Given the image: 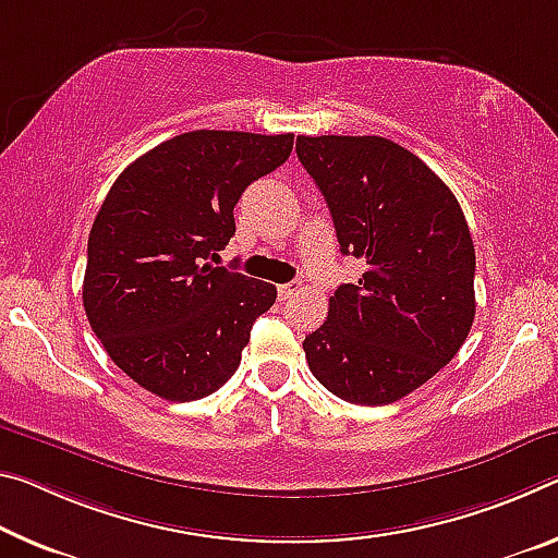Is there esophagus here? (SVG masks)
Here are the masks:
<instances>
[{
	"label": "esophagus",
	"instance_id": "esophagus-1",
	"mask_svg": "<svg viewBox=\"0 0 558 558\" xmlns=\"http://www.w3.org/2000/svg\"><path fill=\"white\" fill-rule=\"evenodd\" d=\"M298 290H300V282H286V286L278 288V298L290 300L293 295H298Z\"/></svg>",
	"mask_w": 558,
	"mask_h": 558
}]
</instances>
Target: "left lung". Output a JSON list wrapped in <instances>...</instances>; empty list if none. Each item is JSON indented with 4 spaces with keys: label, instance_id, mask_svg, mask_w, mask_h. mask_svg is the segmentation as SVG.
Segmentation results:
<instances>
[{
    "label": "left lung",
    "instance_id": "obj_1",
    "mask_svg": "<svg viewBox=\"0 0 558 558\" xmlns=\"http://www.w3.org/2000/svg\"><path fill=\"white\" fill-rule=\"evenodd\" d=\"M342 255L367 263L303 342L325 390L390 404L435 377L474 323V243L445 181L383 136H298Z\"/></svg>",
    "mask_w": 558,
    "mask_h": 558
}]
</instances>
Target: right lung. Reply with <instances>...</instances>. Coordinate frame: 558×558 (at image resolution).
<instances>
[{"instance_id":"obj_1","label":"right lung","mask_w":558,"mask_h":558,"mask_svg":"<svg viewBox=\"0 0 558 558\" xmlns=\"http://www.w3.org/2000/svg\"><path fill=\"white\" fill-rule=\"evenodd\" d=\"M293 151V134L189 131L136 158L88 233L84 311L109 357L168 402L216 392L241 365L270 282L208 258L235 235L233 208Z\"/></svg>"}]
</instances>
